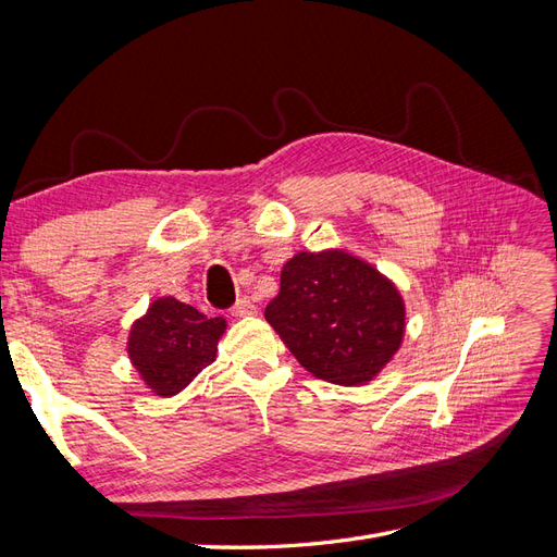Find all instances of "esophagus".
I'll list each match as a JSON object with an SVG mask.
<instances>
[{"label": "esophagus", "mask_w": 557, "mask_h": 557, "mask_svg": "<svg viewBox=\"0 0 557 557\" xmlns=\"http://www.w3.org/2000/svg\"><path fill=\"white\" fill-rule=\"evenodd\" d=\"M258 313V305L252 299H248V297H242L237 305L232 307V315H237V318H246V315H256Z\"/></svg>", "instance_id": "1"}]
</instances>
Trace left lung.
I'll return each mask as SVG.
<instances>
[{
    "label": "left lung",
    "mask_w": 557,
    "mask_h": 557,
    "mask_svg": "<svg viewBox=\"0 0 557 557\" xmlns=\"http://www.w3.org/2000/svg\"><path fill=\"white\" fill-rule=\"evenodd\" d=\"M264 318L307 372L336 385L374 381L407 332L397 285L346 248L295 252Z\"/></svg>",
    "instance_id": "obj_1"
}]
</instances>
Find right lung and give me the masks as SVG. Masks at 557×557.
Instances as JSON below:
<instances>
[{
  "label": "right lung",
  "mask_w": 557,
  "mask_h": 557,
  "mask_svg": "<svg viewBox=\"0 0 557 557\" xmlns=\"http://www.w3.org/2000/svg\"><path fill=\"white\" fill-rule=\"evenodd\" d=\"M225 318H209L176 297H158L127 334V358L158 397H174L215 360Z\"/></svg>",
  "instance_id": "right-lung-1"
}]
</instances>
